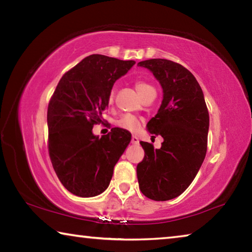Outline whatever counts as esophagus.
I'll list each match as a JSON object with an SVG mask.
<instances>
[{
    "label": "esophagus",
    "mask_w": 252,
    "mask_h": 252,
    "mask_svg": "<svg viewBox=\"0 0 252 252\" xmlns=\"http://www.w3.org/2000/svg\"><path fill=\"white\" fill-rule=\"evenodd\" d=\"M131 142L133 143V144H139L140 143V140H139L138 136L133 135V136H132V139H131Z\"/></svg>",
    "instance_id": "esophagus-1"
}]
</instances>
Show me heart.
<instances>
[{"instance_id": "heart-1", "label": "heart", "mask_w": 252, "mask_h": 252, "mask_svg": "<svg viewBox=\"0 0 252 252\" xmlns=\"http://www.w3.org/2000/svg\"><path fill=\"white\" fill-rule=\"evenodd\" d=\"M135 89H136V91H138L139 95L142 97L149 90H152L153 88L151 87V85H149V84L144 83V82H141V81H138V82L135 83ZM113 97H114V93L111 92L110 95H109V103H112ZM117 125L120 126V127H123V129H126V130L135 131V130L139 129L140 121L136 118H134V117L126 116V117H122L120 120L117 122Z\"/></svg>"}]
</instances>
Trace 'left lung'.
<instances>
[{
	"label": "left lung",
	"instance_id": "obj_1",
	"mask_svg": "<svg viewBox=\"0 0 252 252\" xmlns=\"http://www.w3.org/2000/svg\"><path fill=\"white\" fill-rule=\"evenodd\" d=\"M138 65L150 71L162 88L163 99L147 129L161 135L163 142L160 149L140 142L144 158L136 167V176L146 197L167 201L185 192L201 167L209 113L201 87L186 67L165 59L146 60Z\"/></svg>",
	"mask_w": 252,
	"mask_h": 252
}]
</instances>
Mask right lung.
Listing matches in <instances>:
<instances>
[{"mask_svg":"<svg viewBox=\"0 0 252 252\" xmlns=\"http://www.w3.org/2000/svg\"><path fill=\"white\" fill-rule=\"evenodd\" d=\"M134 61L101 54L84 58L60 80L48 108L49 153L59 180L78 197L104 192L114 165L131 141V133L112 127L106 135L93 134L102 122L109 95L118 79Z\"/></svg>","mask_w":252,"mask_h":252,"instance_id":"add662e5","label":"right lung"}]
</instances>
